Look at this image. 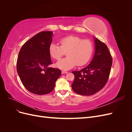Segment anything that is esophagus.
Masks as SVG:
<instances>
[{
  "label": "esophagus",
  "instance_id": "34e87169",
  "mask_svg": "<svg viewBox=\"0 0 132 132\" xmlns=\"http://www.w3.org/2000/svg\"><path fill=\"white\" fill-rule=\"evenodd\" d=\"M67 73H68V72H67V71H64V70H62V74H67Z\"/></svg>",
  "mask_w": 132,
  "mask_h": 132
}]
</instances>
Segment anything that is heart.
Returning a JSON list of instances; mask_svg holds the SVG:
<instances>
[{"label":"heart","mask_w":132,"mask_h":132,"mask_svg":"<svg viewBox=\"0 0 132 132\" xmlns=\"http://www.w3.org/2000/svg\"><path fill=\"white\" fill-rule=\"evenodd\" d=\"M58 46L52 43L49 46L50 54L53 59L59 60L67 52L68 57L56 63V67L63 70H69L76 65H84L89 61L93 52V45L89 39H82L77 36H67L61 39Z\"/></svg>","instance_id":"b5f03b06"}]
</instances>
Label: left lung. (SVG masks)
<instances>
[{
	"mask_svg": "<svg viewBox=\"0 0 132 132\" xmlns=\"http://www.w3.org/2000/svg\"><path fill=\"white\" fill-rule=\"evenodd\" d=\"M95 54L89 64L80 71H73V91L79 95L89 96L101 90L109 79L112 59L104 43L94 37Z\"/></svg>",
	"mask_w": 132,
	"mask_h": 132,
	"instance_id": "obj_1",
	"label": "left lung"
}]
</instances>
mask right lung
Listing matches in <instances>:
<instances>
[{"label": "right lung", "instance_id": "add662e5", "mask_svg": "<svg viewBox=\"0 0 132 132\" xmlns=\"http://www.w3.org/2000/svg\"><path fill=\"white\" fill-rule=\"evenodd\" d=\"M52 31H42L24 43L19 52L16 69L25 88L36 95L47 94L54 89L61 70L52 64L49 46Z\"/></svg>", "mask_w": 132, "mask_h": 132}]
</instances>
